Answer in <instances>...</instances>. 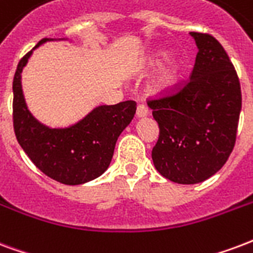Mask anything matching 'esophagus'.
<instances>
[{
	"mask_svg": "<svg viewBox=\"0 0 253 253\" xmlns=\"http://www.w3.org/2000/svg\"><path fill=\"white\" fill-rule=\"evenodd\" d=\"M149 115V112H148V108L145 105H138L137 106V111H136V116H137V119H144V117H147Z\"/></svg>",
	"mask_w": 253,
	"mask_h": 253,
	"instance_id": "1",
	"label": "esophagus"
}]
</instances>
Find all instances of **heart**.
Returning <instances> with one entry per match:
<instances>
[{
  "mask_svg": "<svg viewBox=\"0 0 253 253\" xmlns=\"http://www.w3.org/2000/svg\"><path fill=\"white\" fill-rule=\"evenodd\" d=\"M163 58H164V53H157L149 60L148 66L151 69H155L160 65ZM178 73H180V62L177 58H173V57L167 58L164 64L161 65L159 73L156 76L155 83H153V88L156 92L160 94L169 93L177 84Z\"/></svg>",
  "mask_w": 253,
  "mask_h": 253,
  "instance_id": "b5f03b06",
  "label": "heart"
}]
</instances>
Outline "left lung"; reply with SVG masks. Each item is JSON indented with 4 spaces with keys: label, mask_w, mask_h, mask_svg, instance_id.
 Here are the masks:
<instances>
[{
    "label": "left lung",
    "mask_w": 253,
    "mask_h": 253,
    "mask_svg": "<svg viewBox=\"0 0 253 253\" xmlns=\"http://www.w3.org/2000/svg\"><path fill=\"white\" fill-rule=\"evenodd\" d=\"M199 49L191 80L170 97L148 102L160 134L152 151L156 169L177 184H197L219 172L236 141L242 89L217 40L189 33Z\"/></svg>",
    "instance_id": "1"
}]
</instances>
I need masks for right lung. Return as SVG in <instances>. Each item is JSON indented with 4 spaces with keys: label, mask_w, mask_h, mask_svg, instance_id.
<instances>
[{
    "label": "right lung",
    "mask_w": 253,
    "mask_h": 253,
    "mask_svg": "<svg viewBox=\"0 0 253 253\" xmlns=\"http://www.w3.org/2000/svg\"><path fill=\"white\" fill-rule=\"evenodd\" d=\"M66 39H42L37 49L47 41ZM30 50L21 58L13 80V125L17 141L41 172L58 183L80 185L101 176L111 164L116 142L136 113V102L98 105L75 124L52 128L30 113L26 105L21 75Z\"/></svg>",
    "instance_id": "obj_1"
}]
</instances>
